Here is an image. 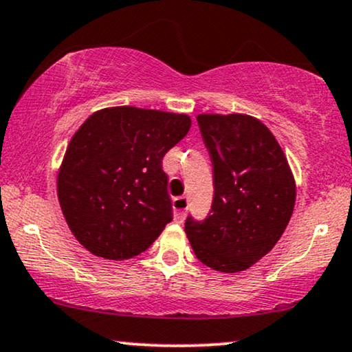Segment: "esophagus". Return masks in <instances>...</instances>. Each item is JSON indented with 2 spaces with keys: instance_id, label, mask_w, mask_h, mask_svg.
Returning <instances> with one entry per match:
<instances>
[{
  "instance_id": "obj_1",
  "label": "esophagus",
  "mask_w": 352,
  "mask_h": 352,
  "mask_svg": "<svg viewBox=\"0 0 352 352\" xmlns=\"http://www.w3.org/2000/svg\"><path fill=\"white\" fill-rule=\"evenodd\" d=\"M172 206H173V217H175V221L184 222L186 216V209H188V198L186 197L173 198Z\"/></svg>"
}]
</instances>
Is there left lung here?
Returning a JSON list of instances; mask_svg holds the SVG:
<instances>
[{
	"instance_id": "1",
	"label": "left lung",
	"mask_w": 352,
	"mask_h": 352,
	"mask_svg": "<svg viewBox=\"0 0 352 352\" xmlns=\"http://www.w3.org/2000/svg\"><path fill=\"white\" fill-rule=\"evenodd\" d=\"M212 162L211 211L188 216L185 232L203 265L221 273L250 268L276 245L296 203V182L273 133L250 115L201 113Z\"/></svg>"
}]
</instances>
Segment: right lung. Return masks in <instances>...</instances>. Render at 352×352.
Segmentation results:
<instances>
[{
	"mask_svg": "<svg viewBox=\"0 0 352 352\" xmlns=\"http://www.w3.org/2000/svg\"><path fill=\"white\" fill-rule=\"evenodd\" d=\"M191 126L185 113L110 107L71 138L58 172V199L71 232L107 260L153 245L172 221L162 159Z\"/></svg>",
	"mask_w": 352,
	"mask_h": 352,
	"instance_id": "right-lung-1",
	"label": "right lung"
}]
</instances>
